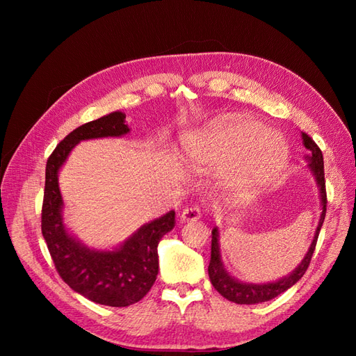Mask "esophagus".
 <instances>
[{
  "label": "esophagus",
  "mask_w": 356,
  "mask_h": 356,
  "mask_svg": "<svg viewBox=\"0 0 356 356\" xmlns=\"http://www.w3.org/2000/svg\"><path fill=\"white\" fill-rule=\"evenodd\" d=\"M200 218V209L199 207H190L186 208L181 212V221L188 222V221H197Z\"/></svg>",
  "instance_id": "esophagus-1"
}]
</instances>
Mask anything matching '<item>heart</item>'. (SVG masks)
<instances>
[{
	"label": "heart",
	"mask_w": 356,
	"mask_h": 356,
	"mask_svg": "<svg viewBox=\"0 0 356 356\" xmlns=\"http://www.w3.org/2000/svg\"><path fill=\"white\" fill-rule=\"evenodd\" d=\"M186 159L200 172L227 169L224 186L250 196L270 184L289 159L285 138L248 114H224L184 136Z\"/></svg>",
	"instance_id": "1"
}]
</instances>
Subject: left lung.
<instances>
[{"mask_svg":"<svg viewBox=\"0 0 356 356\" xmlns=\"http://www.w3.org/2000/svg\"><path fill=\"white\" fill-rule=\"evenodd\" d=\"M301 139H303V145L310 152V154L306 156V161L309 163L307 168L310 170V174L314 177L318 186L319 200H321V215H319L318 227L315 230L314 241H312L306 255L303 257V260H301V263L289 275L281 279H276V281L264 282V284L243 282V281H239L238 277L232 276L227 268H225L221 258V251H220V230L217 225H215L212 229L211 261L208 267V273L213 288L217 289L224 298L233 301V303H238V305L264 303V301H268L277 297L279 294L285 293L288 288L297 284L307 270L310 258L315 251L321 227L325 220L327 193H325V178H324V157H322V152L315 144L314 139H312L309 135H306L305 132H301Z\"/></svg>","mask_w":356,"mask_h":356,"instance_id":"8db88e82","label":"left lung"}]
</instances>
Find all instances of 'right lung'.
<instances>
[{
	"mask_svg": "<svg viewBox=\"0 0 356 356\" xmlns=\"http://www.w3.org/2000/svg\"><path fill=\"white\" fill-rule=\"evenodd\" d=\"M124 118V113L113 111L77 127L59 143L46 165L41 212V232L60 277L75 293L111 307L131 306L152 289L159 273L157 246L175 227V211L141 225L111 250H95L71 234L63 221L65 203L59 188V170L81 141L127 135L131 129Z\"/></svg>",
	"mask_w": 356,
	"mask_h": 356,
	"instance_id": "add662e5",
	"label": "right lung"
}]
</instances>
